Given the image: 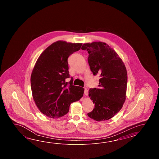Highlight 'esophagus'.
<instances>
[{
  "label": "esophagus",
  "mask_w": 159,
  "mask_h": 159,
  "mask_svg": "<svg viewBox=\"0 0 159 159\" xmlns=\"http://www.w3.org/2000/svg\"><path fill=\"white\" fill-rule=\"evenodd\" d=\"M84 94L85 95H86V96H88V89H86V88H84Z\"/></svg>",
  "instance_id": "1"
}]
</instances>
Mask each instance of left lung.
I'll use <instances>...</instances> for the list:
<instances>
[{
	"instance_id": "obj_1",
	"label": "left lung",
	"mask_w": 159,
	"mask_h": 159,
	"mask_svg": "<svg viewBox=\"0 0 159 159\" xmlns=\"http://www.w3.org/2000/svg\"><path fill=\"white\" fill-rule=\"evenodd\" d=\"M88 62L94 75H100L99 88L90 89L89 96L94 104L88 113L96 121L107 120L122 108L126 99L127 72L122 59L112 48L103 42L84 44Z\"/></svg>"
}]
</instances>
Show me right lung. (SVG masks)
Listing matches in <instances>:
<instances>
[{
    "label": "right lung",
    "instance_id": "add662e5",
    "mask_svg": "<svg viewBox=\"0 0 159 159\" xmlns=\"http://www.w3.org/2000/svg\"><path fill=\"white\" fill-rule=\"evenodd\" d=\"M82 43L57 41L45 49L38 58L30 76V85L35 104L43 114L58 118L66 114L71 103L84 95V89L73 85L68 58L81 49Z\"/></svg>",
    "mask_w": 159,
    "mask_h": 159
}]
</instances>
